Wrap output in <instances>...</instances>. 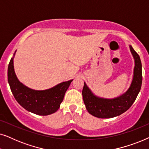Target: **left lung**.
I'll use <instances>...</instances> for the list:
<instances>
[{
    "label": "left lung",
    "instance_id": "left-lung-1",
    "mask_svg": "<svg viewBox=\"0 0 149 149\" xmlns=\"http://www.w3.org/2000/svg\"><path fill=\"white\" fill-rule=\"evenodd\" d=\"M133 55L135 66L134 77L130 88L125 93L113 99H105L93 95L84 83L82 94L87 111L91 115L98 118H113L125 113L133 104L142 86V64L139 55L130 45Z\"/></svg>",
    "mask_w": 149,
    "mask_h": 149
}]
</instances>
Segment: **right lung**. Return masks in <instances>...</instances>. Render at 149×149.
<instances>
[{"label": "right lung", "instance_id": "1", "mask_svg": "<svg viewBox=\"0 0 149 149\" xmlns=\"http://www.w3.org/2000/svg\"><path fill=\"white\" fill-rule=\"evenodd\" d=\"M7 76L10 88L17 102L28 111L42 116L51 115L58 111L65 93L72 81L70 80L61 83L46 90L30 89L20 83L16 77L13 67V58L10 60Z\"/></svg>", "mask_w": 149, "mask_h": 149}]
</instances>
